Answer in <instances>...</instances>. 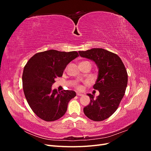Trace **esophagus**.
<instances>
[{
  "label": "esophagus",
  "mask_w": 151,
  "mask_h": 151,
  "mask_svg": "<svg viewBox=\"0 0 151 151\" xmlns=\"http://www.w3.org/2000/svg\"><path fill=\"white\" fill-rule=\"evenodd\" d=\"M77 95L79 96H83V94H82L81 93H77Z\"/></svg>",
  "instance_id": "obj_1"
}]
</instances>
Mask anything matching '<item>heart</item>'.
Segmentation results:
<instances>
[{
  "label": "heart",
  "instance_id": "heart-1",
  "mask_svg": "<svg viewBox=\"0 0 151 151\" xmlns=\"http://www.w3.org/2000/svg\"><path fill=\"white\" fill-rule=\"evenodd\" d=\"M76 88H77V89H81V86H79V85H76Z\"/></svg>",
  "mask_w": 151,
  "mask_h": 151
}]
</instances>
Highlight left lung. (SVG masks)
Listing matches in <instances>:
<instances>
[{"label":"left lung","instance_id":"left-lung-1","mask_svg":"<svg viewBox=\"0 0 151 151\" xmlns=\"http://www.w3.org/2000/svg\"><path fill=\"white\" fill-rule=\"evenodd\" d=\"M80 56L90 59L98 67V77L93 88L99 95L88 94L90 103L84 108V113L95 122L107 119L116 111L124 96L128 83L125 67L116 54L103 48L79 51Z\"/></svg>","mask_w":151,"mask_h":151}]
</instances>
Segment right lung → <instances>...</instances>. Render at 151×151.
<instances>
[{"label":"right lung","instance_id":"add662e5","mask_svg":"<svg viewBox=\"0 0 151 151\" xmlns=\"http://www.w3.org/2000/svg\"><path fill=\"white\" fill-rule=\"evenodd\" d=\"M79 56L76 51L65 52L55 50L36 53L24 66L22 88L26 99L33 111L47 122L57 120L65 115L74 91L59 92L52 86L72 60Z\"/></svg>","mask_w":151,"mask_h":151}]
</instances>
